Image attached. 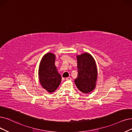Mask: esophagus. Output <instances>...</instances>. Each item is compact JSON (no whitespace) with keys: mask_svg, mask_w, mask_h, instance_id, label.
I'll list each match as a JSON object with an SVG mask.
<instances>
[{"mask_svg":"<svg viewBox=\"0 0 132 132\" xmlns=\"http://www.w3.org/2000/svg\"><path fill=\"white\" fill-rule=\"evenodd\" d=\"M66 80H72V78L70 77H67V78H66Z\"/></svg>","mask_w":132,"mask_h":132,"instance_id":"esophagus-1","label":"esophagus"}]
</instances>
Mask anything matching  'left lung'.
<instances>
[{"mask_svg":"<svg viewBox=\"0 0 132 132\" xmlns=\"http://www.w3.org/2000/svg\"><path fill=\"white\" fill-rule=\"evenodd\" d=\"M78 76L75 80L77 88L85 94L95 88L97 70L95 61L91 55L84 53L77 56Z\"/></svg>","mask_w":132,"mask_h":132,"instance_id":"left-lung-1","label":"left lung"}]
</instances>
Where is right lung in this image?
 <instances>
[{"label": "right lung", "instance_id": "add662e5", "mask_svg": "<svg viewBox=\"0 0 132 132\" xmlns=\"http://www.w3.org/2000/svg\"><path fill=\"white\" fill-rule=\"evenodd\" d=\"M55 55L48 53L43 56L38 69V77L43 88L49 92H54L60 84L61 76L55 65Z\"/></svg>", "mask_w": 132, "mask_h": 132}]
</instances>
